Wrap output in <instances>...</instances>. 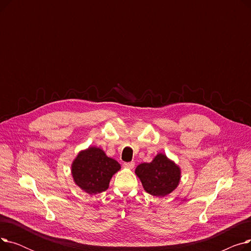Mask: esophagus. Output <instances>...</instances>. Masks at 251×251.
<instances>
[{
  "mask_svg": "<svg viewBox=\"0 0 251 251\" xmlns=\"http://www.w3.org/2000/svg\"><path fill=\"white\" fill-rule=\"evenodd\" d=\"M134 166H135L134 162H130V163H125L124 164V167L127 168V169H133Z\"/></svg>",
  "mask_w": 251,
  "mask_h": 251,
  "instance_id": "obj_1",
  "label": "esophagus"
}]
</instances>
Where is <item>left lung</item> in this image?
Wrapping results in <instances>:
<instances>
[{"label": "left lung", "instance_id": "8db88e82", "mask_svg": "<svg viewBox=\"0 0 251 251\" xmlns=\"http://www.w3.org/2000/svg\"><path fill=\"white\" fill-rule=\"evenodd\" d=\"M135 174L140 179L142 186L153 196H166L179 185L181 170L164 153H157L151 163L137 166Z\"/></svg>", "mask_w": 251, "mask_h": 251}]
</instances>
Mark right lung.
<instances>
[{"mask_svg": "<svg viewBox=\"0 0 251 251\" xmlns=\"http://www.w3.org/2000/svg\"><path fill=\"white\" fill-rule=\"evenodd\" d=\"M120 169V164L102 150L90 147L77 154L71 172L77 186L88 194H97L109 188L111 178Z\"/></svg>", "mask_w": 251, "mask_h": 251, "instance_id": "add662e5", "label": "right lung"}]
</instances>
